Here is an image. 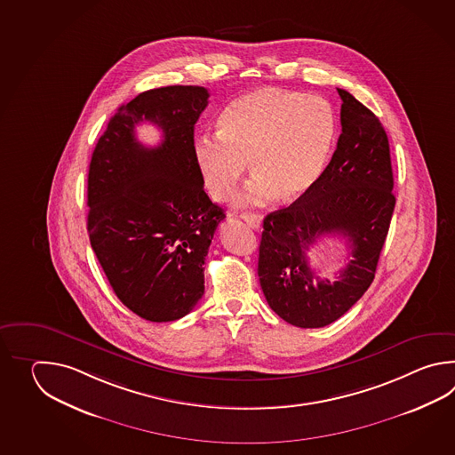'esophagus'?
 Segmentation results:
<instances>
[{
  "mask_svg": "<svg viewBox=\"0 0 455 455\" xmlns=\"http://www.w3.org/2000/svg\"><path fill=\"white\" fill-rule=\"evenodd\" d=\"M242 220L253 229H259L261 226V216L259 213H242Z\"/></svg>",
  "mask_w": 455,
  "mask_h": 455,
  "instance_id": "1",
  "label": "esophagus"
}]
</instances>
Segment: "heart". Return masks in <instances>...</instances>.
Returning <instances> with one entry per match:
<instances>
[{
	"label": "heart",
	"instance_id": "heart-1",
	"mask_svg": "<svg viewBox=\"0 0 455 455\" xmlns=\"http://www.w3.org/2000/svg\"><path fill=\"white\" fill-rule=\"evenodd\" d=\"M218 133L196 140L195 156L206 190L226 202L251 163L253 175L239 204H263L280 195L298 200L317 184L335 141L327 100L280 87H257L224 108Z\"/></svg>",
	"mask_w": 455,
	"mask_h": 455
}]
</instances>
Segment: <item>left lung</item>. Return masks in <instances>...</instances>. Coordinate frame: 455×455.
<instances>
[{
    "instance_id": "1",
    "label": "left lung",
    "mask_w": 455,
    "mask_h": 455,
    "mask_svg": "<svg viewBox=\"0 0 455 455\" xmlns=\"http://www.w3.org/2000/svg\"><path fill=\"white\" fill-rule=\"evenodd\" d=\"M341 135L317 184L263 220L259 276L267 302L300 329L339 319L374 280L395 208L388 138L378 116L345 89ZM327 235L349 242V263L337 282L320 279L305 251Z\"/></svg>"
}]
</instances>
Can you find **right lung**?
<instances>
[{
  "label": "right lung",
  "instance_id": "1",
  "mask_svg": "<svg viewBox=\"0 0 455 455\" xmlns=\"http://www.w3.org/2000/svg\"><path fill=\"white\" fill-rule=\"evenodd\" d=\"M202 86L141 92L108 120L87 175L91 247L116 298L141 319L172 322L204 292V259L226 218L204 190L194 130L208 106ZM164 133L143 146L135 126Z\"/></svg>",
  "mask_w": 455,
  "mask_h": 455
}]
</instances>
